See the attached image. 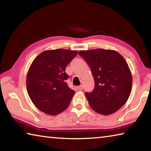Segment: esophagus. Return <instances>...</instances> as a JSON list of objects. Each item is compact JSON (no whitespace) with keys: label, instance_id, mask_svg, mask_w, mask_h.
Returning <instances> with one entry per match:
<instances>
[{"label":"esophagus","instance_id":"34e87169","mask_svg":"<svg viewBox=\"0 0 151 151\" xmlns=\"http://www.w3.org/2000/svg\"><path fill=\"white\" fill-rule=\"evenodd\" d=\"M78 90H83V85H80L78 86Z\"/></svg>","mask_w":151,"mask_h":151}]
</instances>
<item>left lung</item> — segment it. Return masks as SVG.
<instances>
[{
	"mask_svg": "<svg viewBox=\"0 0 151 151\" xmlns=\"http://www.w3.org/2000/svg\"><path fill=\"white\" fill-rule=\"evenodd\" d=\"M91 66L94 91L85 96L92 109L103 115L115 112L127 103L132 90L131 70L116 50L97 48L78 52Z\"/></svg>",
	"mask_w": 151,
	"mask_h": 151,
	"instance_id": "left-lung-1",
	"label": "left lung"
}]
</instances>
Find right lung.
Returning <instances> with one entry per match:
<instances>
[{
    "instance_id": "1",
    "label": "right lung",
    "mask_w": 151,
    "mask_h": 151,
    "mask_svg": "<svg viewBox=\"0 0 151 151\" xmlns=\"http://www.w3.org/2000/svg\"><path fill=\"white\" fill-rule=\"evenodd\" d=\"M77 50L43 51L30 65L27 89L32 103L40 111L57 115L68 108L75 91L68 87L66 66L77 55Z\"/></svg>"
}]
</instances>
